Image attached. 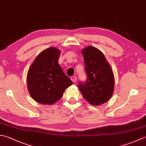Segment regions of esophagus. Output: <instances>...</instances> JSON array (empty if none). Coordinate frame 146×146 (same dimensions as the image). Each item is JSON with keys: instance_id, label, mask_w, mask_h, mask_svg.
<instances>
[{"instance_id": "34e87169", "label": "esophagus", "mask_w": 146, "mask_h": 146, "mask_svg": "<svg viewBox=\"0 0 146 146\" xmlns=\"http://www.w3.org/2000/svg\"><path fill=\"white\" fill-rule=\"evenodd\" d=\"M71 81H72L73 83H75L77 81V78H76L75 76H73L71 77Z\"/></svg>"}]
</instances>
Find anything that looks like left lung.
<instances>
[{"instance_id": "obj_1", "label": "left lung", "mask_w": 146, "mask_h": 146, "mask_svg": "<svg viewBox=\"0 0 146 146\" xmlns=\"http://www.w3.org/2000/svg\"><path fill=\"white\" fill-rule=\"evenodd\" d=\"M82 53L87 80L84 83H79L80 91L90 104L95 106L103 104L113 93L115 79L112 69L98 49L88 46L82 49Z\"/></svg>"}]
</instances>
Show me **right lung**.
<instances>
[{
    "mask_svg": "<svg viewBox=\"0 0 146 146\" xmlns=\"http://www.w3.org/2000/svg\"><path fill=\"white\" fill-rule=\"evenodd\" d=\"M60 50L51 47L40 52L29 68L27 89L39 104L52 105L63 97L65 89L73 84L58 63Z\"/></svg>",
    "mask_w": 146,
    "mask_h": 146,
    "instance_id": "add662e5",
    "label": "right lung"
}]
</instances>
